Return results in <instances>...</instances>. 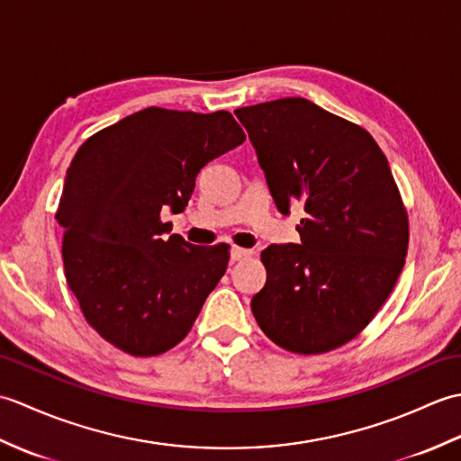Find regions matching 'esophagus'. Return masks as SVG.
<instances>
[{"instance_id":"34e87169","label":"esophagus","mask_w":461,"mask_h":461,"mask_svg":"<svg viewBox=\"0 0 461 461\" xmlns=\"http://www.w3.org/2000/svg\"><path fill=\"white\" fill-rule=\"evenodd\" d=\"M251 249H243V248H231V251H230V258H231V261H241V259H248V258H251Z\"/></svg>"}]
</instances>
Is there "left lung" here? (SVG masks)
<instances>
[{
	"label": "left lung",
	"instance_id": "1",
	"mask_svg": "<svg viewBox=\"0 0 461 461\" xmlns=\"http://www.w3.org/2000/svg\"><path fill=\"white\" fill-rule=\"evenodd\" d=\"M277 210L305 205L301 243L261 251L267 281L251 299L261 330L285 350L319 355L355 339L393 293L408 251V215L386 156L360 126L301 96L243 106Z\"/></svg>",
	"mask_w": 461,
	"mask_h": 461
}]
</instances>
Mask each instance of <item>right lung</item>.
<instances>
[{"instance_id": "1", "label": "right lung", "mask_w": 461, "mask_h": 461, "mask_svg": "<svg viewBox=\"0 0 461 461\" xmlns=\"http://www.w3.org/2000/svg\"><path fill=\"white\" fill-rule=\"evenodd\" d=\"M243 140L225 111L150 106L77 150L55 215L65 230V276L86 322L114 347L154 357L190 332L230 246L166 240L170 223L160 213H180L203 166Z\"/></svg>"}]
</instances>
